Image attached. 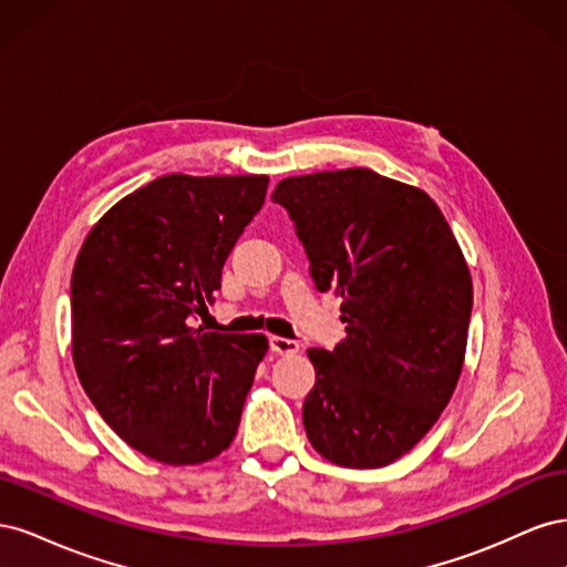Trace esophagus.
I'll list each match as a JSON object with an SVG mask.
<instances>
[{
  "mask_svg": "<svg viewBox=\"0 0 567 567\" xmlns=\"http://www.w3.org/2000/svg\"><path fill=\"white\" fill-rule=\"evenodd\" d=\"M269 348H271V352H277V354H296L300 350V342L274 336V338H269Z\"/></svg>",
  "mask_w": 567,
  "mask_h": 567,
  "instance_id": "esophagus-1",
  "label": "esophagus"
}]
</instances>
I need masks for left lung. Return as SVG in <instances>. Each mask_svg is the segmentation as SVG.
Masks as SVG:
<instances>
[{
    "instance_id": "obj_1",
    "label": "left lung",
    "mask_w": 567,
    "mask_h": 567,
    "mask_svg": "<svg viewBox=\"0 0 567 567\" xmlns=\"http://www.w3.org/2000/svg\"><path fill=\"white\" fill-rule=\"evenodd\" d=\"M317 290L342 298L348 338L307 350L302 404L312 447L338 466L379 468L431 431L466 354L473 281L435 200L367 167L281 179Z\"/></svg>"
}]
</instances>
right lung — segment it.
Listing matches in <instances>:
<instances>
[{
	"label": "right lung",
	"mask_w": 567,
	"mask_h": 567,
	"mask_svg": "<svg viewBox=\"0 0 567 567\" xmlns=\"http://www.w3.org/2000/svg\"><path fill=\"white\" fill-rule=\"evenodd\" d=\"M269 177L165 175L117 200L84 238L71 279L73 362L130 447L169 466L225 452L241 421L260 333H205L203 315Z\"/></svg>",
	"instance_id": "1"
}]
</instances>
